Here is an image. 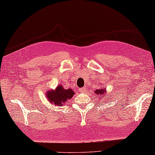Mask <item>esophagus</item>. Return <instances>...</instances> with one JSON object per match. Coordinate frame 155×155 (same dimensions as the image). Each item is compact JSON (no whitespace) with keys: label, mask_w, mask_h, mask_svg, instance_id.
I'll return each mask as SVG.
<instances>
[{"label":"esophagus","mask_w":155,"mask_h":155,"mask_svg":"<svg viewBox=\"0 0 155 155\" xmlns=\"http://www.w3.org/2000/svg\"><path fill=\"white\" fill-rule=\"evenodd\" d=\"M79 92H86V89L85 88H80L79 89Z\"/></svg>","instance_id":"obj_1"}]
</instances>
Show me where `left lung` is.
Segmentation results:
<instances>
[{
	"label": "left lung",
	"mask_w": 155,
	"mask_h": 155,
	"mask_svg": "<svg viewBox=\"0 0 155 155\" xmlns=\"http://www.w3.org/2000/svg\"><path fill=\"white\" fill-rule=\"evenodd\" d=\"M107 89L105 88H100V89H96L95 92V94H97V96H100L98 97H100V100H101V99H105V97H106V98L107 97V96L106 95L107 94ZM102 101H103V100H102Z\"/></svg>",
	"instance_id": "left-lung-1"
}]
</instances>
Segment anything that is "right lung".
Here are the masks:
<instances>
[{
  "mask_svg": "<svg viewBox=\"0 0 155 155\" xmlns=\"http://www.w3.org/2000/svg\"><path fill=\"white\" fill-rule=\"evenodd\" d=\"M74 95V92L73 89H66L61 84L58 85L55 89L48 90L45 94L48 102L57 106H63L65 102L71 100Z\"/></svg>",
  "mask_w": 155,
  "mask_h": 155,
  "instance_id": "right-lung-1",
  "label": "right lung"
}]
</instances>
